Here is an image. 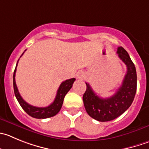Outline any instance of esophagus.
Masks as SVG:
<instances>
[{"label":"esophagus","instance_id":"1","mask_svg":"<svg viewBox=\"0 0 149 149\" xmlns=\"http://www.w3.org/2000/svg\"><path fill=\"white\" fill-rule=\"evenodd\" d=\"M76 77L78 79H84L86 77V73L83 71H79L76 74Z\"/></svg>","mask_w":149,"mask_h":149}]
</instances>
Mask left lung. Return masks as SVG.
<instances>
[{
    "label": "left lung",
    "instance_id": "8db88e82",
    "mask_svg": "<svg viewBox=\"0 0 149 149\" xmlns=\"http://www.w3.org/2000/svg\"><path fill=\"white\" fill-rule=\"evenodd\" d=\"M118 57L126 64L127 74L122 85L108 98H102L96 94L90 85L86 83V91L83 100L88 114L99 121H112L124 113L132 103L137 90V73L134 64L127 51L119 47L117 49Z\"/></svg>",
    "mask_w": 149,
    "mask_h": 149
}]
</instances>
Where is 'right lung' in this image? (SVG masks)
I'll use <instances>...</instances> for the list:
<instances>
[{
	"label": "right lung",
	"instance_id": "add662e5",
	"mask_svg": "<svg viewBox=\"0 0 149 149\" xmlns=\"http://www.w3.org/2000/svg\"><path fill=\"white\" fill-rule=\"evenodd\" d=\"M22 54H23V53H22ZM17 66V63L16 65V68H15V69L13 75L14 91H15V97H16L18 102L19 103V104H20V106L22 107V108L23 109L29 116H31V117H33V118H47L56 116V115L60 111L61 108L62 107V104H63V99H64L65 96H66V93H68V91H69L71 89V88L72 87V85H73L74 82L75 80V78H72L69 79V80H65V81H63V83L61 84L58 89L56 99H55L54 102H53L52 104L45 107H35V106L31 105V104H29L28 103H27L22 98L20 94H19V91H18L17 87L16 82H15V73H16Z\"/></svg>",
	"mask_w": 149,
	"mask_h": 149
}]
</instances>
